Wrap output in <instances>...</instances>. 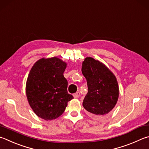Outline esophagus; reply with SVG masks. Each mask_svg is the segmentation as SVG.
Instances as JSON below:
<instances>
[{"instance_id":"1","label":"esophagus","mask_w":149,"mask_h":149,"mask_svg":"<svg viewBox=\"0 0 149 149\" xmlns=\"http://www.w3.org/2000/svg\"><path fill=\"white\" fill-rule=\"evenodd\" d=\"M79 96H80V93H79V92H77V93H75L74 94V97L75 98H79Z\"/></svg>"}]
</instances>
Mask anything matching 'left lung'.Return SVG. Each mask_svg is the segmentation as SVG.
Here are the masks:
<instances>
[{"label":"left lung","mask_w":149,"mask_h":149,"mask_svg":"<svg viewBox=\"0 0 149 149\" xmlns=\"http://www.w3.org/2000/svg\"><path fill=\"white\" fill-rule=\"evenodd\" d=\"M81 72L88 86L83 106L94 117H104L117 103L119 88L117 78L104 63L90 56L83 61Z\"/></svg>","instance_id":"8db88e82"}]
</instances>
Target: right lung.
Segmentation results:
<instances>
[{
	"label": "right lung",
	"mask_w": 149,
	"mask_h": 149,
	"mask_svg": "<svg viewBox=\"0 0 149 149\" xmlns=\"http://www.w3.org/2000/svg\"><path fill=\"white\" fill-rule=\"evenodd\" d=\"M66 66L56 56L42 58L29 74L25 88L29 104L35 114L45 120L60 117L74 98L68 93V81L63 75Z\"/></svg>",
	"instance_id": "add662e5"
}]
</instances>
